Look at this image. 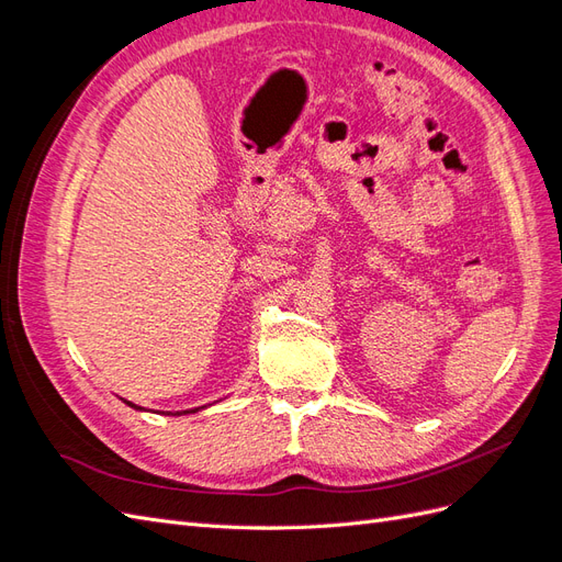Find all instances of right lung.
Here are the masks:
<instances>
[{
  "label": "right lung",
  "mask_w": 562,
  "mask_h": 562,
  "mask_svg": "<svg viewBox=\"0 0 562 562\" xmlns=\"http://www.w3.org/2000/svg\"><path fill=\"white\" fill-rule=\"evenodd\" d=\"M126 405H131V407H135V411H143L140 405H135V403H131V401H126ZM203 407V405H201ZM201 407H194V411H182V413H176V415H187V413H196V411H201Z\"/></svg>",
  "instance_id": "obj_1"
}]
</instances>
